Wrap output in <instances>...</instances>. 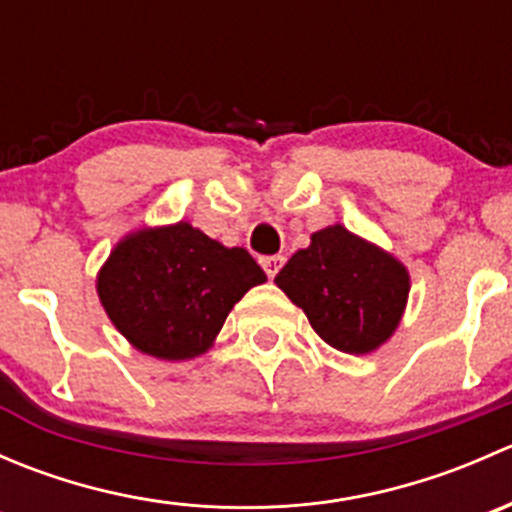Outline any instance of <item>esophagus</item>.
Wrapping results in <instances>:
<instances>
[{
    "label": "esophagus",
    "instance_id": "34e87169",
    "mask_svg": "<svg viewBox=\"0 0 512 512\" xmlns=\"http://www.w3.org/2000/svg\"><path fill=\"white\" fill-rule=\"evenodd\" d=\"M260 265H262V270L267 272V277H270V280H275L277 272H280L282 265H285V257H282V255L260 257Z\"/></svg>",
    "mask_w": 512,
    "mask_h": 512
}]
</instances>
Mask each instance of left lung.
<instances>
[{"label":"left lung","instance_id":"1","mask_svg":"<svg viewBox=\"0 0 512 512\" xmlns=\"http://www.w3.org/2000/svg\"><path fill=\"white\" fill-rule=\"evenodd\" d=\"M275 282L304 309L314 332L347 354L381 347L409 297L404 265L342 225L314 232L312 245L294 252Z\"/></svg>","mask_w":512,"mask_h":512}]
</instances>
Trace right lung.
Segmentation results:
<instances>
[{"mask_svg": "<svg viewBox=\"0 0 512 512\" xmlns=\"http://www.w3.org/2000/svg\"><path fill=\"white\" fill-rule=\"evenodd\" d=\"M265 280L247 250L178 223L118 242L98 275V297L133 347L178 361L203 354L235 302Z\"/></svg>", "mask_w": 512, "mask_h": 512, "instance_id": "1", "label": "right lung"}]
</instances>
